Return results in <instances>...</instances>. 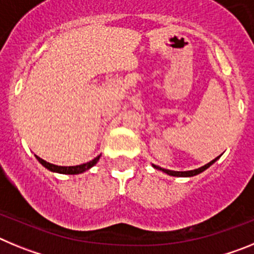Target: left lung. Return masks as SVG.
Listing matches in <instances>:
<instances>
[{"label": "left lung", "instance_id": "1", "mask_svg": "<svg viewBox=\"0 0 254 254\" xmlns=\"http://www.w3.org/2000/svg\"><path fill=\"white\" fill-rule=\"evenodd\" d=\"M220 156H217V158H215L214 160H211L210 163H207L206 165H203V167L198 168V169H194V170H187V172H174V170H169V169H164V168H160L158 167V165H154L152 164V167L155 168V169H159L161 170V172L167 173V174H169V176H173V177H193V176H197V174H199V173H202L203 170H206L207 168H210L212 164L215 163V161L219 159Z\"/></svg>", "mask_w": 254, "mask_h": 254}]
</instances>
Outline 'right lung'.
<instances>
[{"mask_svg": "<svg viewBox=\"0 0 254 254\" xmlns=\"http://www.w3.org/2000/svg\"><path fill=\"white\" fill-rule=\"evenodd\" d=\"M35 158L38 159V161H39L43 167H46L47 169L51 170V172L61 173V174H80V173L86 172V170L90 169L91 167H94V165L98 163V160H99L100 155L99 156H96L95 159H93L91 161H89V163L81 164V165H75V167H60V165H55V164H51L48 163V161L43 160V159H40L37 155H35Z\"/></svg>", "mask_w": 254, "mask_h": 254, "instance_id": "1", "label": "right lung"}]
</instances>
